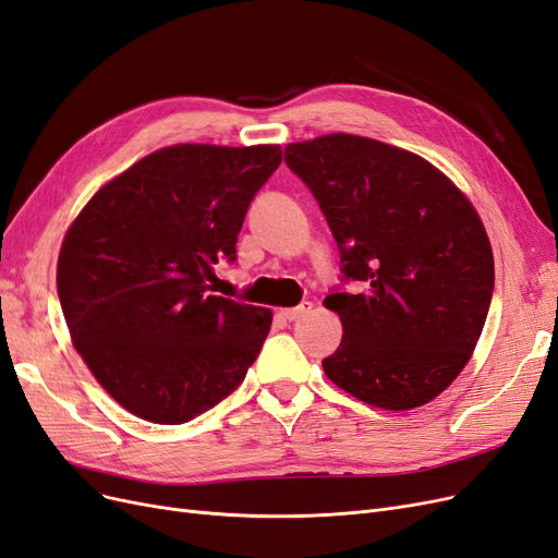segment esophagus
I'll list each match as a JSON object with an SVG mask.
<instances>
[{
  "label": "esophagus",
  "instance_id": "esophagus-1",
  "mask_svg": "<svg viewBox=\"0 0 558 558\" xmlns=\"http://www.w3.org/2000/svg\"><path fill=\"white\" fill-rule=\"evenodd\" d=\"M312 302L310 300H305L302 302V305H298V307H286V310H281V316L283 318H289V320H298V318H302V316H307L310 312H312Z\"/></svg>",
  "mask_w": 558,
  "mask_h": 558
}]
</instances>
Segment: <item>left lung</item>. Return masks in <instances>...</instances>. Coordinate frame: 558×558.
Here are the masks:
<instances>
[{
	"label": "left lung",
	"mask_w": 558,
	"mask_h": 558,
	"mask_svg": "<svg viewBox=\"0 0 558 558\" xmlns=\"http://www.w3.org/2000/svg\"><path fill=\"white\" fill-rule=\"evenodd\" d=\"M363 293H332L342 342L326 377L373 408L404 412L461 375L494 293V251L477 209L435 165L361 134L286 146Z\"/></svg>",
	"instance_id": "1"
}]
</instances>
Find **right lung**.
Returning <instances> with one entry per match:
<instances>
[{
	"instance_id": "1",
	"label": "right lung",
	"mask_w": 558,
	"mask_h": 558,
	"mask_svg": "<svg viewBox=\"0 0 558 558\" xmlns=\"http://www.w3.org/2000/svg\"><path fill=\"white\" fill-rule=\"evenodd\" d=\"M281 146L174 144L107 181L66 228L58 295L72 344L130 414L177 426L238 388L272 310L211 295Z\"/></svg>"
}]
</instances>
